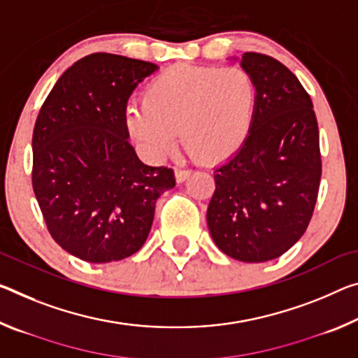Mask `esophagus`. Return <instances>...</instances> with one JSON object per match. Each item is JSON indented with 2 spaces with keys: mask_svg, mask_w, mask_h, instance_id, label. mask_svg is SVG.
I'll return each mask as SVG.
<instances>
[{
  "mask_svg": "<svg viewBox=\"0 0 358 358\" xmlns=\"http://www.w3.org/2000/svg\"><path fill=\"white\" fill-rule=\"evenodd\" d=\"M191 175V170H186V169H175V180H177V183H183L189 178Z\"/></svg>",
  "mask_w": 358,
  "mask_h": 358,
  "instance_id": "esophagus-1",
  "label": "esophagus"
}]
</instances>
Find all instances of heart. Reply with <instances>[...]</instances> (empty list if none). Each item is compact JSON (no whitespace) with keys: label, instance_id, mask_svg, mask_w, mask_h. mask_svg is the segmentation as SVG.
Masks as SVG:
<instances>
[{"label":"heart","instance_id":"obj_1","mask_svg":"<svg viewBox=\"0 0 358 358\" xmlns=\"http://www.w3.org/2000/svg\"><path fill=\"white\" fill-rule=\"evenodd\" d=\"M141 101L124 110L122 124L146 156L169 155L180 132L192 159L215 166L239 152L250 135L257 84L237 66L180 64L152 78Z\"/></svg>","mask_w":358,"mask_h":358}]
</instances>
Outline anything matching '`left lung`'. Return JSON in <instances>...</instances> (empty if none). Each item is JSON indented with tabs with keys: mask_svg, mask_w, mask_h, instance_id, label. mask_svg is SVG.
Instances as JSON below:
<instances>
[{
	"mask_svg": "<svg viewBox=\"0 0 358 358\" xmlns=\"http://www.w3.org/2000/svg\"><path fill=\"white\" fill-rule=\"evenodd\" d=\"M241 65L257 84L252 130L239 152L215 170L207 224L228 257L264 263L290 250L314 213L319 126L309 94L279 60L245 52Z\"/></svg>",
	"mask_w": 358,
	"mask_h": 358,
	"instance_id": "8db88e82",
	"label": "left lung"
}]
</instances>
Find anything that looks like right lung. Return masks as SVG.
Instances as JSON below:
<instances>
[{
  "mask_svg": "<svg viewBox=\"0 0 358 358\" xmlns=\"http://www.w3.org/2000/svg\"><path fill=\"white\" fill-rule=\"evenodd\" d=\"M151 62L95 52L59 78L33 130L31 183L49 234L89 263L138 252L157 197L173 170L145 166L129 143L122 115Z\"/></svg>",
  "mask_w": 358,
  "mask_h": 358,
  "instance_id": "right-lung-1",
  "label": "right lung"
}]
</instances>
